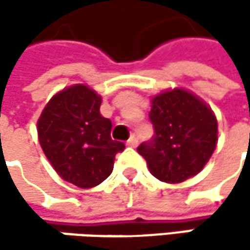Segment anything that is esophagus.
I'll return each mask as SVG.
<instances>
[{"label":"esophagus","mask_w":250,"mask_h":250,"mask_svg":"<svg viewBox=\"0 0 250 250\" xmlns=\"http://www.w3.org/2000/svg\"><path fill=\"white\" fill-rule=\"evenodd\" d=\"M137 145H139V139H137V137H134V136H133V137H130V139L127 140V146H128V147H136Z\"/></svg>","instance_id":"esophagus-1"}]
</instances>
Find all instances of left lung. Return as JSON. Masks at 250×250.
<instances>
[{
    "instance_id": "left-lung-1",
    "label": "left lung",
    "mask_w": 250,
    "mask_h": 250,
    "mask_svg": "<svg viewBox=\"0 0 250 250\" xmlns=\"http://www.w3.org/2000/svg\"><path fill=\"white\" fill-rule=\"evenodd\" d=\"M150 103L149 119L155 136L137 147L150 174L168 184L195 176L217 146L219 130L213 110L184 88L167 89Z\"/></svg>"
}]
</instances>
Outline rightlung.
I'll list each match as a JSON object with an SVG mask.
<instances>
[{"instance_id":"add662e5","label":"right lung","mask_w":250,"mask_h":250,"mask_svg":"<svg viewBox=\"0 0 250 250\" xmlns=\"http://www.w3.org/2000/svg\"><path fill=\"white\" fill-rule=\"evenodd\" d=\"M101 95L75 83L56 92L37 120L40 146L58 175L79 188L107 179L125 150L111 139V122L100 114Z\"/></svg>"}]
</instances>
